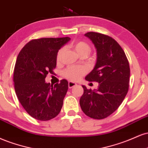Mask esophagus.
Returning a JSON list of instances; mask_svg holds the SVG:
<instances>
[{
  "mask_svg": "<svg viewBox=\"0 0 148 148\" xmlns=\"http://www.w3.org/2000/svg\"><path fill=\"white\" fill-rule=\"evenodd\" d=\"M76 85H77V84H76L75 83L73 82H69V88H73L74 86H76Z\"/></svg>",
  "mask_w": 148,
  "mask_h": 148,
  "instance_id": "1",
  "label": "esophagus"
}]
</instances>
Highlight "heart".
I'll use <instances>...</instances> for the list:
<instances>
[{"instance_id": "1", "label": "heart", "mask_w": 148, "mask_h": 148, "mask_svg": "<svg viewBox=\"0 0 148 148\" xmlns=\"http://www.w3.org/2000/svg\"><path fill=\"white\" fill-rule=\"evenodd\" d=\"M73 48L77 52L79 55H86L91 52V48L88 43L83 41H76L71 45ZM64 53V49L62 48L58 51L57 55V62H60L62 60ZM86 73V69L84 67L82 66H69L66 69H65L63 72L64 76L66 79L71 81H77Z\"/></svg>"}]
</instances>
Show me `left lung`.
Masks as SVG:
<instances>
[{
    "label": "left lung",
    "mask_w": 148,
    "mask_h": 148,
    "mask_svg": "<svg viewBox=\"0 0 148 148\" xmlns=\"http://www.w3.org/2000/svg\"><path fill=\"white\" fill-rule=\"evenodd\" d=\"M85 36L97 49V62L85 79L98 82L97 90L82 86L84 93L79 100L82 110L88 117L104 119L121 105L129 89L130 64L119 43L108 35L89 32Z\"/></svg>",
    "instance_id": "1"
}]
</instances>
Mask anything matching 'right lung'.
<instances>
[{"label":"right lung","mask_w":148,"mask_h":148,"mask_svg":"<svg viewBox=\"0 0 148 148\" xmlns=\"http://www.w3.org/2000/svg\"><path fill=\"white\" fill-rule=\"evenodd\" d=\"M71 38L32 39L17 57L13 81L19 102L29 115L39 121L53 119L60 114L69 84L66 79L55 85L45 81L53 74L58 50Z\"/></svg>","instance_id":"add662e5"}]
</instances>
